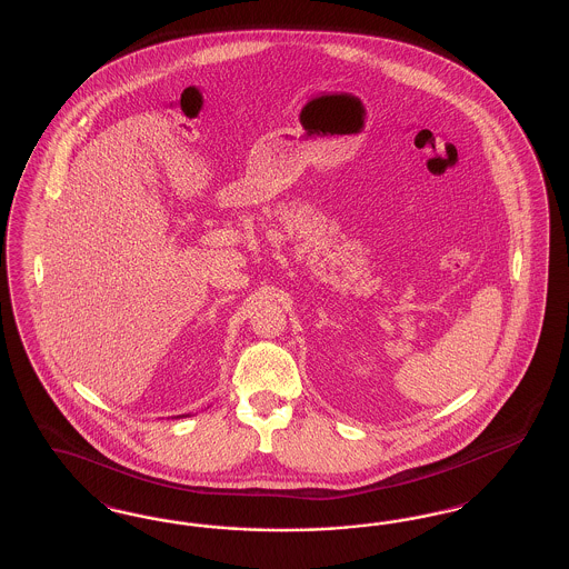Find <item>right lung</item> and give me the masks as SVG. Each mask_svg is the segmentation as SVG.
Instances as JSON below:
<instances>
[{
    "instance_id": "right-lung-1",
    "label": "right lung",
    "mask_w": 569,
    "mask_h": 569,
    "mask_svg": "<svg viewBox=\"0 0 569 569\" xmlns=\"http://www.w3.org/2000/svg\"><path fill=\"white\" fill-rule=\"evenodd\" d=\"M182 416H184V413H182Z\"/></svg>"
}]
</instances>
